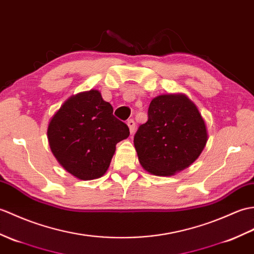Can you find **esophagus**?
Returning a JSON list of instances; mask_svg holds the SVG:
<instances>
[{"instance_id": "34e87169", "label": "esophagus", "mask_w": 254, "mask_h": 254, "mask_svg": "<svg viewBox=\"0 0 254 254\" xmlns=\"http://www.w3.org/2000/svg\"><path fill=\"white\" fill-rule=\"evenodd\" d=\"M127 123L128 128H129V132L133 134L135 131V121L133 119H129V120H127Z\"/></svg>"}]
</instances>
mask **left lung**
Instances as JSON below:
<instances>
[{
  "instance_id": "obj_1",
  "label": "left lung",
  "mask_w": 254,
  "mask_h": 254,
  "mask_svg": "<svg viewBox=\"0 0 254 254\" xmlns=\"http://www.w3.org/2000/svg\"><path fill=\"white\" fill-rule=\"evenodd\" d=\"M208 140L196 106L185 95H160L151 100L148 120L134 135L143 168L155 175H173L188 168Z\"/></svg>"
}]
</instances>
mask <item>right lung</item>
Wrapping results in <instances>:
<instances>
[{"label":"right lung","instance_id":"right-lung-1","mask_svg":"<svg viewBox=\"0 0 254 254\" xmlns=\"http://www.w3.org/2000/svg\"><path fill=\"white\" fill-rule=\"evenodd\" d=\"M113 113V106L91 90L67 99L52 118L47 128L51 150L75 178L87 181L103 176L116 145L128 137V127Z\"/></svg>","mask_w":254,"mask_h":254}]
</instances>
